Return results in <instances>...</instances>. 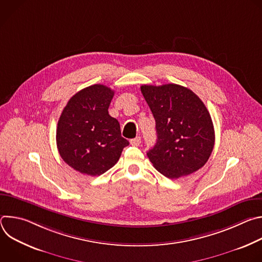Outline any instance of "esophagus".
I'll return each instance as SVG.
<instances>
[{"label": "esophagus", "instance_id": "obj_1", "mask_svg": "<svg viewBox=\"0 0 262 262\" xmlns=\"http://www.w3.org/2000/svg\"><path fill=\"white\" fill-rule=\"evenodd\" d=\"M130 144L133 146H139L141 144V138L140 137H136L135 139L130 140Z\"/></svg>", "mask_w": 262, "mask_h": 262}]
</instances>
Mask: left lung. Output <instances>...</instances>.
<instances>
[{
  "label": "left lung",
  "instance_id": "obj_1",
  "mask_svg": "<svg viewBox=\"0 0 262 262\" xmlns=\"http://www.w3.org/2000/svg\"><path fill=\"white\" fill-rule=\"evenodd\" d=\"M141 92L156 119L157 143L147 152L154 167L171 179L202 168L214 145L212 120L203 101L176 84L143 85Z\"/></svg>",
  "mask_w": 262,
  "mask_h": 262
}]
</instances>
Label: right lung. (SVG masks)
Instances as JSON below:
<instances>
[{
    "label": "right lung",
    "mask_w": 262,
    "mask_h": 262,
    "mask_svg": "<svg viewBox=\"0 0 262 262\" xmlns=\"http://www.w3.org/2000/svg\"><path fill=\"white\" fill-rule=\"evenodd\" d=\"M113 96L114 91L104 85L84 88L68 100L59 118V154L82 174H103L119 161L123 148L129 144L121 137L118 120L107 112Z\"/></svg>",
    "instance_id": "add662e5"
}]
</instances>
